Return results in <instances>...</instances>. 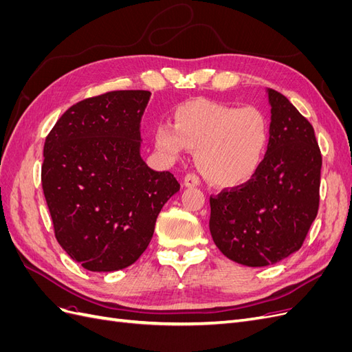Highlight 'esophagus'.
<instances>
[{"label": "esophagus", "mask_w": 352, "mask_h": 352, "mask_svg": "<svg viewBox=\"0 0 352 352\" xmlns=\"http://www.w3.org/2000/svg\"><path fill=\"white\" fill-rule=\"evenodd\" d=\"M184 185H185L186 188L198 186V185H199V177H198L197 175H194V173H189V175H186L185 179H184Z\"/></svg>", "instance_id": "1"}]
</instances>
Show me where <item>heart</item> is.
Here are the masks:
<instances>
[{
	"label": "heart",
	"mask_w": 352,
	"mask_h": 352,
	"mask_svg": "<svg viewBox=\"0 0 352 352\" xmlns=\"http://www.w3.org/2000/svg\"><path fill=\"white\" fill-rule=\"evenodd\" d=\"M175 124L155 127V146L168 160L195 151V164L216 186L232 188L251 179L270 142V122L257 107L228 105L206 98L180 104Z\"/></svg>",
	"instance_id": "heart-1"
}]
</instances>
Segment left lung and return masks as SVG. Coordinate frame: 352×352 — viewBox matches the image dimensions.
I'll use <instances>...</instances> for the list:
<instances>
[{"instance_id":"8db88e82","label":"left lung","mask_w":352,"mask_h":352,"mask_svg":"<svg viewBox=\"0 0 352 352\" xmlns=\"http://www.w3.org/2000/svg\"><path fill=\"white\" fill-rule=\"evenodd\" d=\"M270 142L255 175L210 197V232L228 258L250 267L278 263L304 243L320 202L322 153L311 123L267 89Z\"/></svg>"}]
</instances>
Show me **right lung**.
<instances>
[{"mask_svg": "<svg viewBox=\"0 0 352 352\" xmlns=\"http://www.w3.org/2000/svg\"><path fill=\"white\" fill-rule=\"evenodd\" d=\"M150 91H111L79 101L48 133L42 189L61 248L91 272L133 264L163 206L180 189L141 157Z\"/></svg>", "mask_w": 352, "mask_h": 352, "instance_id": "1", "label": "right lung"}]
</instances>
